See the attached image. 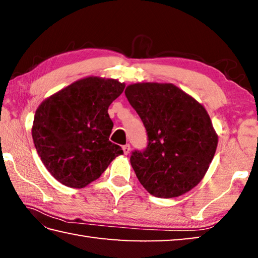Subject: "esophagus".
Wrapping results in <instances>:
<instances>
[{
    "instance_id": "esophagus-1",
    "label": "esophagus",
    "mask_w": 258,
    "mask_h": 258,
    "mask_svg": "<svg viewBox=\"0 0 258 258\" xmlns=\"http://www.w3.org/2000/svg\"><path fill=\"white\" fill-rule=\"evenodd\" d=\"M123 150H124V154H125V155H127L128 152L131 151V146H130V145H125V146H123Z\"/></svg>"
}]
</instances>
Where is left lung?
<instances>
[{
	"instance_id": "8db88e82",
	"label": "left lung",
	"mask_w": 258,
	"mask_h": 258,
	"mask_svg": "<svg viewBox=\"0 0 258 258\" xmlns=\"http://www.w3.org/2000/svg\"><path fill=\"white\" fill-rule=\"evenodd\" d=\"M148 134L145 150L131 165L143 187L158 198H174L203 180L215 155L217 134L197 100L171 83H135L125 90Z\"/></svg>"
}]
</instances>
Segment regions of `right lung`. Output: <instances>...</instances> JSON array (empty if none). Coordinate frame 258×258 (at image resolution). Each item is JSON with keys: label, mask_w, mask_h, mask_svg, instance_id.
<instances>
[{"label": "right lung", "mask_w": 258, "mask_h": 258, "mask_svg": "<svg viewBox=\"0 0 258 258\" xmlns=\"http://www.w3.org/2000/svg\"><path fill=\"white\" fill-rule=\"evenodd\" d=\"M124 89L117 80L86 77L38 106L32 128L34 145L47 171L63 185L86 186L123 154L109 141L113 123L108 108Z\"/></svg>", "instance_id": "add662e5"}]
</instances>
